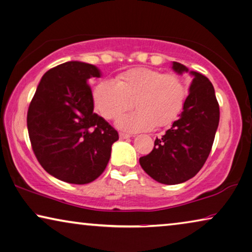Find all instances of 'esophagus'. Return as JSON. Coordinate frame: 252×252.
Segmentation results:
<instances>
[{
	"mask_svg": "<svg viewBox=\"0 0 252 252\" xmlns=\"http://www.w3.org/2000/svg\"><path fill=\"white\" fill-rule=\"evenodd\" d=\"M119 137L122 138V140H127V138H129V137H132L130 136L129 134H125V133H120L119 134Z\"/></svg>",
	"mask_w": 252,
	"mask_h": 252,
	"instance_id": "obj_1",
	"label": "esophagus"
}]
</instances>
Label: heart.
<instances>
[{"instance_id": "obj_1", "label": "heart", "mask_w": 252, "mask_h": 252, "mask_svg": "<svg viewBox=\"0 0 252 252\" xmlns=\"http://www.w3.org/2000/svg\"><path fill=\"white\" fill-rule=\"evenodd\" d=\"M187 94V85L180 76L135 68L120 74L115 82L97 83L92 97L96 111L109 120L134 103L136 110L119 117L116 125L125 132L137 133L175 122L183 110Z\"/></svg>"}]
</instances>
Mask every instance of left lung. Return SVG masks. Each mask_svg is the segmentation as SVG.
Returning <instances> with one entry per match:
<instances>
[{"label": "left lung", "instance_id": "left-lung-1", "mask_svg": "<svg viewBox=\"0 0 252 252\" xmlns=\"http://www.w3.org/2000/svg\"><path fill=\"white\" fill-rule=\"evenodd\" d=\"M178 75L189 72L193 79L180 118L160 138L140 165L149 176L161 184L174 185L195 176L211 151L220 124V105L213 84L206 76L189 71L180 63H171Z\"/></svg>", "mask_w": 252, "mask_h": 252}]
</instances>
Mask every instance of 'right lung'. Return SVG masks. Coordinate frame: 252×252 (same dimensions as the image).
<instances>
[{
  "instance_id": "obj_1",
  "label": "right lung",
  "mask_w": 252,
  "mask_h": 252,
  "mask_svg": "<svg viewBox=\"0 0 252 252\" xmlns=\"http://www.w3.org/2000/svg\"><path fill=\"white\" fill-rule=\"evenodd\" d=\"M100 69L68 61L46 71L29 105L27 128L38 162L58 180L87 184L103 173L118 133L94 112L89 81Z\"/></svg>"
}]
</instances>
